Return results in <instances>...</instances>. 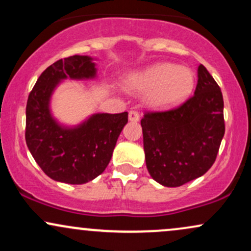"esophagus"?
<instances>
[{"label": "esophagus", "mask_w": 251, "mask_h": 251, "mask_svg": "<svg viewBox=\"0 0 251 251\" xmlns=\"http://www.w3.org/2000/svg\"><path fill=\"white\" fill-rule=\"evenodd\" d=\"M128 120L132 123L139 122V113L135 111H129L128 112Z\"/></svg>", "instance_id": "1"}]
</instances>
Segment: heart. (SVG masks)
<instances>
[{
	"label": "heart",
	"mask_w": 251,
	"mask_h": 251,
	"mask_svg": "<svg viewBox=\"0 0 251 251\" xmlns=\"http://www.w3.org/2000/svg\"><path fill=\"white\" fill-rule=\"evenodd\" d=\"M131 91L146 94V103L154 109H169L188 99L195 87L194 72L185 66L159 62L128 77Z\"/></svg>",
	"instance_id": "1"
}]
</instances>
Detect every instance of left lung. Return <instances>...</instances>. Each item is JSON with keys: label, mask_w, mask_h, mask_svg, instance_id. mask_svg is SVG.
Wrapping results in <instances>:
<instances>
[{"label": "left lung", "mask_w": 251, "mask_h": 251, "mask_svg": "<svg viewBox=\"0 0 251 251\" xmlns=\"http://www.w3.org/2000/svg\"><path fill=\"white\" fill-rule=\"evenodd\" d=\"M195 94L179 107L142 119L146 168L155 181L177 188L201 177L217 157L224 131L223 96L203 65Z\"/></svg>", "instance_id": "8db88e82"}]
</instances>
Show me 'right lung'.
Masks as SVG:
<instances>
[{
	"instance_id": "obj_1",
	"label": "right lung",
	"mask_w": 251,
	"mask_h": 251,
	"mask_svg": "<svg viewBox=\"0 0 251 251\" xmlns=\"http://www.w3.org/2000/svg\"><path fill=\"white\" fill-rule=\"evenodd\" d=\"M93 57L73 55L42 72L28 97L25 143L48 177L67 184H85L107 168L118 137L127 124V112L96 113L74 126L63 125L51 113L50 100L63 80L97 77Z\"/></svg>"
}]
</instances>
